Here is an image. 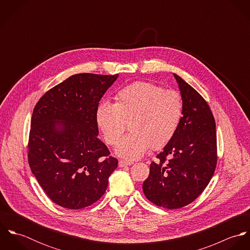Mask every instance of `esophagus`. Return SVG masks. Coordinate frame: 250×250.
Instances as JSON below:
<instances>
[{
	"label": "esophagus",
	"mask_w": 250,
	"mask_h": 250,
	"mask_svg": "<svg viewBox=\"0 0 250 250\" xmlns=\"http://www.w3.org/2000/svg\"><path fill=\"white\" fill-rule=\"evenodd\" d=\"M131 165H133V163H129V162H125V161H119V163H118L119 167H124L131 166Z\"/></svg>",
	"instance_id": "34e87169"
}]
</instances>
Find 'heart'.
I'll return each mask as SVG.
<instances>
[{"instance_id":"obj_1","label":"heart","mask_w":250,"mask_h":250,"mask_svg":"<svg viewBox=\"0 0 250 250\" xmlns=\"http://www.w3.org/2000/svg\"><path fill=\"white\" fill-rule=\"evenodd\" d=\"M183 117V100L178 91L137 82L120 89L115 104L103 102L95 113L96 123L106 143L114 145L122 137L126 123L132 132L115 148V153L136 161L151 147L159 150L169 143Z\"/></svg>"}]
</instances>
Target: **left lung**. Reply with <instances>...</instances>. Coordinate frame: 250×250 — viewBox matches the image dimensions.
Segmentation results:
<instances>
[{
  "label": "left lung",
  "instance_id": "obj_1",
  "mask_svg": "<svg viewBox=\"0 0 250 250\" xmlns=\"http://www.w3.org/2000/svg\"><path fill=\"white\" fill-rule=\"evenodd\" d=\"M183 117L178 130L143 182L146 198L157 206L179 209L191 203L208 186L216 167L214 115L204 98L178 75Z\"/></svg>",
  "mask_w": 250,
  "mask_h": 250
}]
</instances>
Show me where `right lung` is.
I'll return each instance as SVG.
<instances>
[{
    "instance_id": "obj_1",
    "label": "right lung",
    "mask_w": 250,
    "mask_h": 250,
    "mask_svg": "<svg viewBox=\"0 0 250 250\" xmlns=\"http://www.w3.org/2000/svg\"><path fill=\"white\" fill-rule=\"evenodd\" d=\"M118 74H76L48 90L34 108L28 160L49 198L78 210L101 198L118 162L98 138L95 113Z\"/></svg>"
}]
</instances>
